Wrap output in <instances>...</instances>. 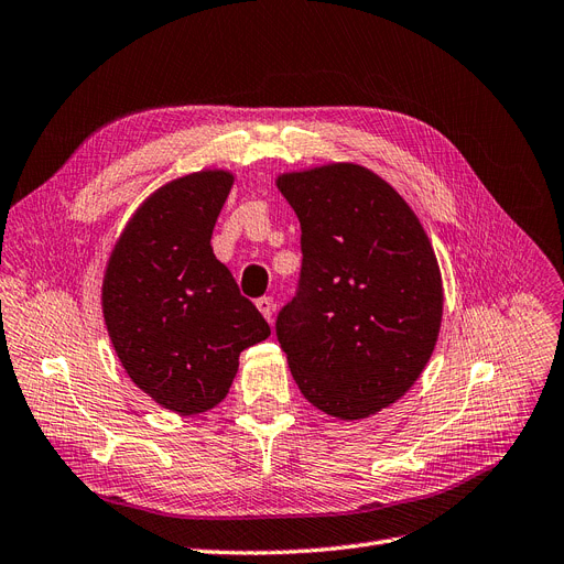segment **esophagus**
Listing matches in <instances>:
<instances>
[{
    "label": "esophagus",
    "mask_w": 564,
    "mask_h": 564,
    "mask_svg": "<svg viewBox=\"0 0 564 564\" xmlns=\"http://www.w3.org/2000/svg\"><path fill=\"white\" fill-rule=\"evenodd\" d=\"M257 307H259V312L263 314V317H265L268 322H273V317H275V301H273V299H270V296L259 299V301H257Z\"/></svg>",
    "instance_id": "esophagus-1"
}]
</instances>
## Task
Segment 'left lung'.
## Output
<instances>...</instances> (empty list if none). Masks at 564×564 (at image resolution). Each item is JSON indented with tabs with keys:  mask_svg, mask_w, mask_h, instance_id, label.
I'll return each instance as SVG.
<instances>
[{
	"mask_svg": "<svg viewBox=\"0 0 564 564\" xmlns=\"http://www.w3.org/2000/svg\"><path fill=\"white\" fill-rule=\"evenodd\" d=\"M301 221L296 296L278 340L301 393L337 419H366L404 395L442 322L435 252L402 196L356 164L278 177Z\"/></svg>",
	"mask_w": 564,
	"mask_h": 564,
	"instance_id": "obj_1",
	"label": "left lung"
}]
</instances>
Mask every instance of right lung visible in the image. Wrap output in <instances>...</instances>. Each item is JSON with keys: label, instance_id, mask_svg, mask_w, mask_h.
Listing matches in <instances>:
<instances>
[{"label": "right lung", "instance_id": "1", "mask_svg": "<svg viewBox=\"0 0 564 564\" xmlns=\"http://www.w3.org/2000/svg\"><path fill=\"white\" fill-rule=\"evenodd\" d=\"M234 185L224 171L156 189L127 224L104 278V319L133 384L177 414L215 408L238 356L268 322L215 259L210 238Z\"/></svg>", "mask_w": 564, "mask_h": 564}]
</instances>
